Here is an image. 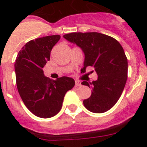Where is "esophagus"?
Wrapping results in <instances>:
<instances>
[{
    "label": "esophagus",
    "mask_w": 147,
    "mask_h": 147,
    "mask_svg": "<svg viewBox=\"0 0 147 147\" xmlns=\"http://www.w3.org/2000/svg\"><path fill=\"white\" fill-rule=\"evenodd\" d=\"M81 85V82L79 81V80H76L75 81V86L78 87V86H80Z\"/></svg>",
    "instance_id": "obj_1"
}]
</instances>
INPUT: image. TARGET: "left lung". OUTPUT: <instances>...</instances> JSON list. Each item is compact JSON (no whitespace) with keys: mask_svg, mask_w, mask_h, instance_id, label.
<instances>
[{"mask_svg":"<svg viewBox=\"0 0 147 147\" xmlns=\"http://www.w3.org/2000/svg\"><path fill=\"white\" fill-rule=\"evenodd\" d=\"M85 54L83 71L92 66L98 79L82 85L92 89L91 96L83 101L90 112L102 113L112 108L120 98L127 80L128 62L124 51L115 39L98 32H74L63 35Z\"/></svg>","mask_w":147,"mask_h":147,"instance_id":"1","label":"left lung"}]
</instances>
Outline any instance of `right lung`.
<instances>
[{
    "mask_svg": "<svg viewBox=\"0 0 147 147\" xmlns=\"http://www.w3.org/2000/svg\"><path fill=\"white\" fill-rule=\"evenodd\" d=\"M59 39V35H51L31 40L19 51L15 63L17 88L23 103L34 115L42 119L53 117L60 111L65 95L75 85L73 78L51 80L44 75L42 68Z\"/></svg>",
    "mask_w": 147,
    "mask_h": 147,
    "instance_id": "right-lung-1",
    "label": "right lung"
}]
</instances>
